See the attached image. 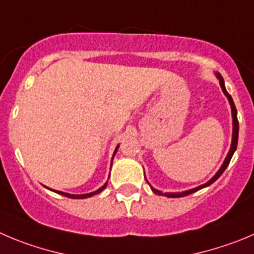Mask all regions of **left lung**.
Returning <instances> with one entry per match:
<instances>
[{
	"mask_svg": "<svg viewBox=\"0 0 254 254\" xmlns=\"http://www.w3.org/2000/svg\"><path fill=\"white\" fill-rule=\"evenodd\" d=\"M217 76H218V79H219V82H220V86H222V90H223V92H224V94H226L227 98H228L229 103H231V106H232V115H233V139H232L231 150H229V153H228V155H227L226 160H224L223 165H222V168H220V169L218 170L217 174H215L214 177H213L212 179H210V181L208 182V183L203 184V186L198 187V188L190 189V190L183 191V193H162V191L155 190V189L151 188V189H153L154 191H155V193L162 194V195L168 196V198H179V196H186V195H189V194L194 193V191L199 190V189H202V188H204V187H208V186H210V184H212V183H214V182L217 181L218 178H219L220 175L223 174V172H224V170H226V168L228 167L229 162H231V159H232V156H233L234 151H236V149H237V143H238V131H239V125H238V119H237V109H236V106H234L233 99H232V96H231V95L228 94V92H227L226 87H224V80H223V77L220 76L219 73H218Z\"/></svg>",
	"mask_w": 254,
	"mask_h": 254,
	"instance_id": "1",
	"label": "left lung"
}]
</instances>
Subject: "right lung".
I'll use <instances>...</instances> for the list:
<instances>
[{"mask_svg":"<svg viewBox=\"0 0 254 254\" xmlns=\"http://www.w3.org/2000/svg\"><path fill=\"white\" fill-rule=\"evenodd\" d=\"M116 150H118V148L115 149V153H116ZM115 153H114V155H115ZM106 184H108V183H105V184H104V186L101 187L100 189H98V190H96V191H92V193H87V194H80V195H75V194H67V193H64V191H58V193H60L61 195H65V196H67V198H76V199H81V198H89V196H92V195H95V194H98V193H100V191H103L104 189H105Z\"/></svg>","mask_w":254,"mask_h":254,"instance_id":"right-lung-1","label":"right lung"}]
</instances>
